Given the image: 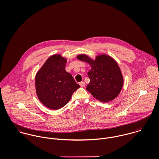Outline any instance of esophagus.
Listing matches in <instances>:
<instances>
[{
    "mask_svg": "<svg viewBox=\"0 0 159 159\" xmlns=\"http://www.w3.org/2000/svg\"><path fill=\"white\" fill-rule=\"evenodd\" d=\"M79 84H80V86H81V88H83V87H84V86H85V85H86L85 83H84V82H83V81H82V82H80Z\"/></svg>",
    "mask_w": 159,
    "mask_h": 159,
    "instance_id": "esophagus-1",
    "label": "esophagus"
}]
</instances>
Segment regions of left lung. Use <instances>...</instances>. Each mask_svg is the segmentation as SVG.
I'll return each mask as SVG.
<instances>
[{"label":"left lung","instance_id":"8db88e82","mask_svg":"<svg viewBox=\"0 0 159 159\" xmlns=\"http://www.w3.org/2000/svg\"><path fill=\"white\" fill-rule=\"evenodd\" d=\"M79 60L90 65L88 73L90 82L86 90L102 102H108L116 98L123 86L124 78L117 63L105 54L96 56L95 59L86 54L76 56Z\"/></svg>","mask_w":159,"mask_h":159}]
</instances>
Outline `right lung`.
I'll return each mask as SVG.
<instances>
[{"label": "right lung", "instance_id": "1", "mask_svg": "<svg viewBox=\"0 0 159 159\" xmlns=\"http://www.w3.org/2000/svg\"><path fill=\"white\" fill-rule=\"evenodd\" d=\"M67 59L61 54L50 56L35 75V89L39 100L46 107L59 110L80 88L65 67Z\"/></svg>", "mask_w": 159, "mask_h": 159}]
</instances>
